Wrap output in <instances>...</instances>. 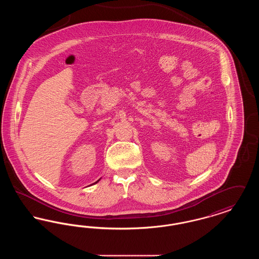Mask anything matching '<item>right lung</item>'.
<instances>
[{
	"mask_svg": "<svg viewBox=\"0 0 259 259\" xmlns=\"http://www.w3.org/2000/svg\"><path fill=\"white\" fill-rule=\"evenodd\" d=\"M99 181H100V180H98V181H97V182H96V183H95V184H97V183H98Z\"/></svg>",
	"mask_w": 259,
	"mask_h": 259,
	"instance_id": "add662e5",
	"label": "right lung"
}]
</instances>
